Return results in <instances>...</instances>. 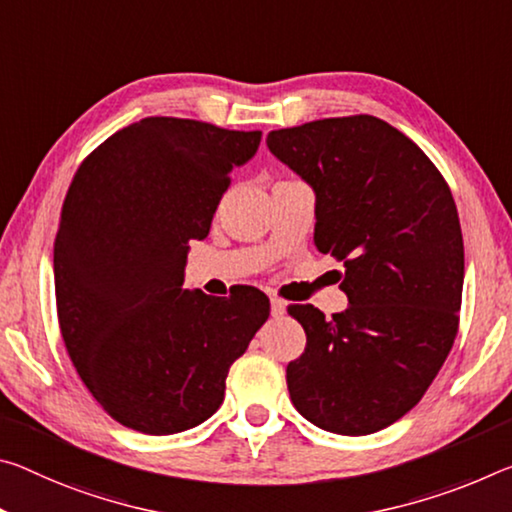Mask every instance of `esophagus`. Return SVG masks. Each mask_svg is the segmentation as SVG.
Wrapping results in <instances>:
<instances>
[{
    "label": "esophagus",
    "mask_w": 512,
    "mask_h": 512,
    "mask_svg": "<svg viewBox=\"0 0 512 512\" xmlns=\"http://www.w3.org/2000/svg\"><path fill=\"white\" fill-rule=\"evenodd\" d=\"M271 314L275 316V319H280V316L285 314V300L271 298Z\"/></svg>",
    "instance_id": "esophagus-1"
}]
</instances>
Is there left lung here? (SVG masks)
<instances>
[{
	"instance_id": "left-lung-1",
	"label": "left lung",
	"mask_w": 512,
	"mask_h": 512,
	"mask_svg": "<svg viewBox=\"0 0 512 512\" xmlns=\"http://www.w3.org/2000/svg\"><path fill=\"white\" fill-rule=\"evenodd\" d=\"M266 145L316 193L314 243L344 264L348 310L287 312L307 344L287 364L294 408L337 435L392 426L431 387L458 335V209L419 145L367 113L273 129Z\"/></svg>"
}]
</instances>
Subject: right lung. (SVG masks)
Returning <instances> with one entry per match:
<instances>
[{
	"label": "right lung",
	"mask_w": 512,
	"mask_h": 512,
	"mask_svg": "<svg viewBox=\"0 0 512 512\" xmlns=\"http://www.w3.org/2000/svg\"><path fill=\"white\" fill-rule=\"evenodd\" d=\"M262 132L189 118L132 123L81 161L54 241L56 314L79 378L118 424L170 435L209 419L269 319V296L182 289L189 241L209 234Z\"/></svg>",
	"instance_id": "1"
}]
</instances>
